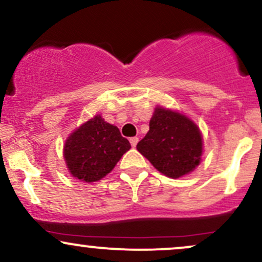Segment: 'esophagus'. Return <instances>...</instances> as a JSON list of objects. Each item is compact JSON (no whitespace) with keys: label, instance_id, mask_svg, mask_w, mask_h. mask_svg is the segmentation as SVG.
Segmentation results:
<instances>
[{"label":"esophagus","instance_id":"34e87169","mask_svg":"<svg viewBox=\"0 0 262 262\" xmlns=\"http://www.w3.org/2000/svg\"><path fill=\"white\" fill-rule=\"evenodd\" d=\"M129 141H130L132 146H133V148H135V146H137V144H138V141H139V138L133 137V138H130V139H129Z\"/></svg>","mask_w":262,"mask_h":262}]
</instances>
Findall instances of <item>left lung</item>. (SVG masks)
I'll return each mask as SVG.
<instances>
[{"label":"left lung","instance_id":"1","mask_svg":"<svg viewBox=\"0 0 262 262\" xmlns=\"http://www.w3.org/2000/svg\"><path fill=\"white\" fill-rule=\"evenodd\" d=\"M137 149L162 175L179 179L200 165L203 138L196 123L185 114L156 106L149 132Z\"/></svg>","mask_w":262,"mask_h":262}]
</instances>
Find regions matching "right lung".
Here are the masks:
<instances>
[{
    "mask_svg": "<svg viewBox=\"0 0 262 262\" xmlns=\"http://www.w3.org/2000/svg\"><path fill=\"white\" fill-rule=\"evenodd\" d=\"M129 149L130 143L119 129L96 114L69 135L64 159L75 179L91 183L108 175Z\"/></svg>",
    "mask_w": 262,
    "mask_h": 262,
    "instance_id": "1",
    "label": "right lung"
}]
</instances>
